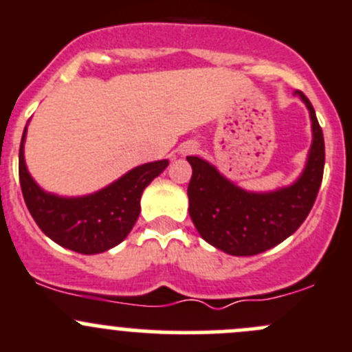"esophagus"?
I'll use <instances>...</instances> for the list:
<instances>
[{"label": "esophagus", "mask_w": 352, "mask_h": 352, "mask_svg": "<svg viewBox=\"0 0 352 352\" xmlns=\"http://www.w3.org/2000/svg\"><path fill=\"white\" fill-rule=\"evenodd\" d=\"M197 152V145L195 143H185V145L182 146V153L183 155H188V153H193Z\"/></svg>", "instance_id": "esophagus-1"}]
</instances>
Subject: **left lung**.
Segmentation results:
<instances>
[{
  "label": "left lung",
  "instance_id": "1",
  "mask_svg": "<svg viewBox=\"0 0 352 352\" xmlns=\"http://www.w3.org/2000/svg\"><path fill=\"white\" fill-rule=\"evenodd\" d=\"M309 110L311 142L306 166L289 186L273 192H247L200 157H186L192 166L188 212L207 243L230 256H256L289 239L309 214L324 167L323 131L313 105L296 91Z\"/></svg>",
  "mask_w": 352,
  "mask_h": 352
}]
</instances>
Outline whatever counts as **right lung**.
<instances>
[{
    "instance_id": "1",
    "label": "right lung",
    "mask_w": 352,
    "mask_h": 352,
    "mask_svg": "<svg viewBox=\"0 0 352 352\" xmlns=\"http://www.w3.org/2000/svg\"><path fill=\"white\" fill-rule=\"evenodd\" d=\"M28 126L19 152V176L29 212L41 232L58 245L79 254H100L119 245L140 216L142 193L169 166L155 160L135 167L105 188L82 197L48 193L32 179L23 159Z\"/></svg>"
}]
</instances>
